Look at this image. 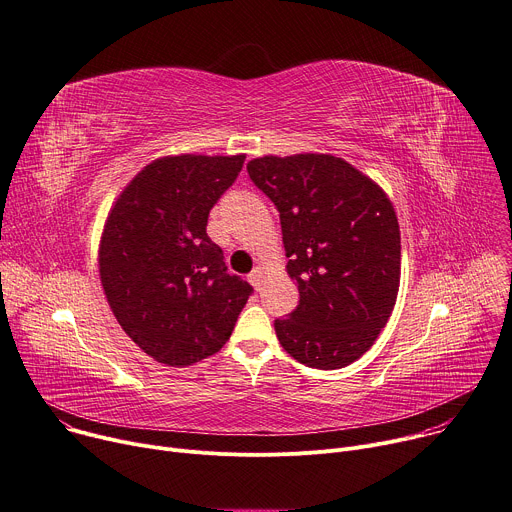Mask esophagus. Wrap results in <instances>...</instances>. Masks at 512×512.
Masks as SVG:
<instances>
[{
	"mask_svg": "<svg viewBox=\"0 0 512 512\" xmlns=\"http://www.w3.org/2000/svg\"><path fill=\"white\" fill-rule=\"evenodd\" d=\"M248 280H250V285L258 291V289H260V280H262V270L256 266V268L248 274Z\"/></svg>",
	"mask_w": 512,
	"mask_h": 512,
	"instance_id": "esophagus-1",
	"label": "esophagus"
}]
</instances>
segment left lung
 I'll use <instances>...</instances> for the list:
<instances>
[{
  "instance_id": "8db88e82",
  "label": "left lung",
  "mask_w": 512,
  "mask_h": 512,
  "mask_svg": "<svg viewBox=\"0 0 512 512\" xmlns=\"http://www.w3.org/2000/svg\"><path fill=\"white\" fill-rule=\"evenodd\" d=\"M248 175L280 213L287 270L299 285L297 309L274 319L280 346L319 370L356 362L399 293L401 232L392 203L331 154L254 158Z\"/></svg>"
}]
</instances>
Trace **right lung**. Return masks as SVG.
Wrapping results in <instances>:
<instances>
[{
    "label": "right lung",
    "mask_w": 512,
    "mask_h": 512,
    "mask_svg": "<svg viewBox=\"0 0 512 512\" xmlns=\"http://www.w3.org/2000/svg\"><path fill=\"white\" fill-rule=\"evenodd\" d=\"M246 156H164L111 207L99 246L107 303L156 362L191 366L230 339L254 289L227 272L207 217Z\"/></svg>",
    "instance_id": "obj_1"
}]
</instances>
